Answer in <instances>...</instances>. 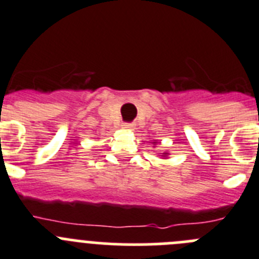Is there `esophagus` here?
<instances>
[{"label":"esophagus","mask_w":259,"mask_h":259,"mask_svg":"<svg viewBox=\"0 0 259 259\" xmlns=\"http://www.w3.org/2000/svg\"><path fill=\"white\" fill-rule=\"evenodd\" d=\"M135 127L134 124H132V122H124L122 124V129H126V130H133Z\"/></svg>","instance_id":"obj_1"}]
</instances>
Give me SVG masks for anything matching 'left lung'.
<instances>
[{"label": "left lung", "instance_id": "left-lung-1", "mask_svg": "<svg viewBox=\"0 0 259 259\" xmlns=\"http://www.w3.org/2000/svg\"><path fill=\"white\" fill-rule=\"evenodd\" d=\"M163 154V157H166V156H168V153H162Z\"/></svg>", "mask_w": 259, "mask_h": 259}]
</instances>
